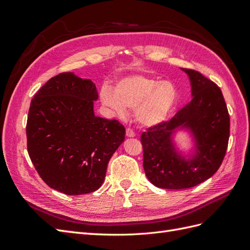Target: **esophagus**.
Returning <instances> with one entry per match:
<instances>
[{
  "instance_id": "34e87169",
  "label": "esophagus",
  "mask_w": 250,
  "mask_h": 250,
  "mask_svg": "<svg viewBox=\"0 0 250 250\" xmlns=\"http://www.w3.org/2000/svg\"><path fill=\"white\" fill-rule=\"evenodd\" d=\"M126 135L128 138H133L135 137V132L131 129V128H127L126 129Z\"/></svg>"
}]
</instances>
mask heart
<instances>
[{"label": "heart", "instance_id": "b5f03b06", "mask_svg": "<svg viewBox=\"0 0 250 250\" xmlns=\"http://www.w3.org/2000/svg\"><path fill=\"white\" fill-rule=\"evenodd\" d=\"M102 103L115 115L124 117L128 109H134L139 124L152 127L167 120L177 101V90L171 82L143 76L121 79L115 92L104 85L101 88Z\"/></svg>", "mask_w": 250, "mask_h": 250}]
</instances>
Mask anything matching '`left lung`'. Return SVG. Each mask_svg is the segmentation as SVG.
Wrapping results in <instances>:
<instances>
[{"label":"left lung","instance_id":"8db88e82","mask_svg":"<svg viewBox=\"0 0 250 250\" xmlns=\"http://www.w3.org/2000/svg\"><path fill=\"white\" fill-rule=\"evenodd\" d=\"M191 80L192 100L170 120L142 133L143 166L157 188L181 190L197 186L220 168L229 139V115L220 87L192 69H181ZM188 126L194 133L198 152L191 160L173 149L170 135Z\"/></svg>","mask_w":250,"mask_h":250}]
</instances>
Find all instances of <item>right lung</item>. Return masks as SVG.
<instances>
[{"instance_id":"1","label":"right lung","mask_w":250,"mask_h":250,"mask_svg":"<svg viewBox=\"0 0 250 250\" xmlns=\"http://www.w3.org/2000/svg\"><path fill=\"white\" fill-rule=\"evenodd\" d=\"M97 88L88 79L60 73L30 104L26 133L35 170L50 188L66 195L97 191L112 154L125 140L117 120L96 117Z\"/></svg>"}]
</instances>
